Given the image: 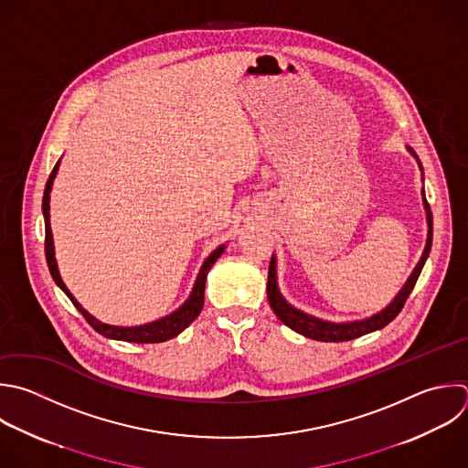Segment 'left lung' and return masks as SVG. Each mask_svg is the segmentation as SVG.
Segmentation results:
<instances>
[{
	"mask_svg": "<svg viewBox=\"0 0 468 468\" xmlns=\"http://www.w3.org/2000/svg\"><path fill=\"white\" fill-rule=\"evenodd\" d=\"M408 152L417 159V155L411 152V148H408ZM420 168V163H419ZM422 170V168H420ZM422 203H424V210H426V223H428V238H426V245L422 250V256L419 260V263L415 265L413 272L410 274V278L406 280L404 287L399 291V294L378 313H375L369 318H362V320H353V322H327L322 318H316L313 314H307L296 307H292L280 292L278 289V276H276V256L272 254L271 258V265H269V280H267V298L269 303L272 307V311L276 313V316L292 331L313 338V340H320V342H346V340H353L358 338L362 335H367L371 331L382 329L384 325H388L402 309L406 298L410 296L411 289L415 287V282L422 271V265L430 254V247H431V210L428 207V201L424 197V190H422Z\"/></svg>",
	"mask_w": 468,
	"mask_h": 468,
	"instance_id": "left-lung-1",
	"label": "left lung"
}]
</instances>
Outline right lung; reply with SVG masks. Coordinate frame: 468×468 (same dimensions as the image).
<instances>
[{"label": "right lung", "instance_id": "add662e5", "mask_svg": "<svg viewBox=\"0 0 468 468\" xmlns=\"http://www.w3.org/2000/svg\"><path fill=\"white\" fill-rule=\"evenodd\" d=\"M60 161L57 163V166L53 168L49 181L46 185V192H44V201H42V210H44V219H46V258H48V265L51 271L53 280L57 282V285L68 294V298L73 302V305L82 313V316L88 320V324L101 335L113 338V340H124V342H135V344H155V342H165L170 340L174 336H177L183 329H186L201 313L203 303H205V283H207V274L210 271V267L216 263V260L223 254L225 245H219L203 263L197 280L194 283V289L188 296V300L176 309L174 313H170L168 316H163L155 322L150 324H143V325H132V327H121V325H110V324H102L101 320H97L95 316H91L77 300L75 296L69 292V289L66 287V283L62 282V276L58 272V265H57V258H55V245H53V232H51V223H49V199H51V188H53V181L57 177Z\"/></svg>", "mask_w": 468, "mask_h": 468}]
</instances>
